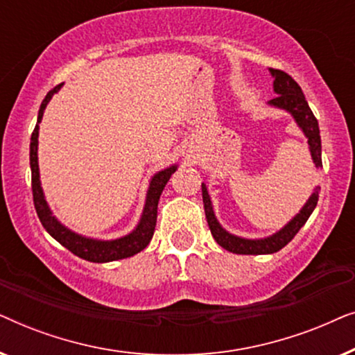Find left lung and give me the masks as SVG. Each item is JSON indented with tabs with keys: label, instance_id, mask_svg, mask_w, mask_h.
I'll return each instance as SVG.
<instances>
[{
	"label": "left lung",
	"instance_id": "8db88e82",
	"mask_svg": "<svg viewBox=\"0 0 355 355\" xmlns=\"http://www.w3.org/2000/svg\"><path fill=\"white\" fill-rule=\"evenodd\" d=\"M270 74L273 76V90L278 96H275L273 100L268 101L270 106L275 108L284 110L293 116L295 123L309 142V150L312 155L315 168H322V139H320V129H318V121L315 118L312 110L305 100L297 82H295L289 74H286L284 71L279 69H271ZM318 191L320 187H315L312 196L309 197V200L305 202V205L300 208V211L284 227H281L278 232L271 234L263 239H245V237H239L227 232L225 227L220 225V221L216 220L215 211H213V205L208 196L207 186L202 182V197H203V208H205V216L210 226L211 236L215 237V241L220 244L223 249L232 252V254H241V255H265V254H275L283 249L286 244H289L294 239V236L297 234L300 227L307 223L309 216L312 215L318 202Z\"/></svg>",
	"mask_w": 355,
	"mask_h": 355
}]
</instances>
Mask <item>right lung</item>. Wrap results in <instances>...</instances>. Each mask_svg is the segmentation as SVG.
Listing matches in <instances>:
<instances>
[{"label":"right lung","instance_id":"add662e5","mask_svg":"<svg viewBox=\"0 0 355 355\" xmlns=\"http://www.w3.org/2000/svg\"><path fill=\"white\" fill-rule=\"evenodd\" d=\"M62 84L56 85L55 89L50 90L45 96V100L42 101L40 110H38V119L37 125L33 129L32 137H31V169H32V192H33V203H35L37 215L40 218L43 227H45L48 234L53 239H56L61 245H64L67 250H71L72 254L80 257L87 261H94V263H106V261H114V260H123L128 257H132L139 254L140 250H144L145 247L152 241L155 226H157V210H158V200L162 196L164 186L171 178V174L178 169V164H173L166 169L158 171L150 181L147 197H145V205L142 216H140L139 225L135 226L134 231H130L129 234H125L119 239H111V241H100V239H92V237H85L77 232L71 231L69 227L61 225L56 220V216H53V211L48 207L45 193H43L42 182H40V171H38V130H40L43 111H45L46 105L50 103L51 96L60 92Z\"/></svg>","mask_w":355,"mask_h":355}]
</instances>
